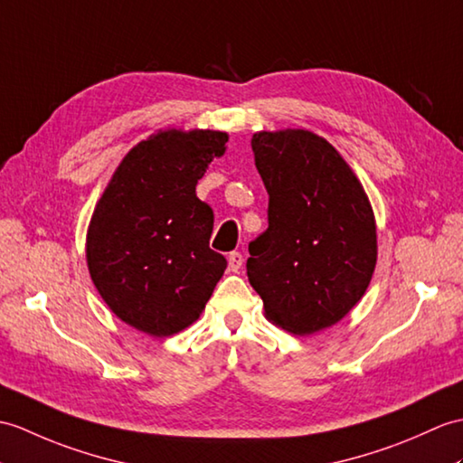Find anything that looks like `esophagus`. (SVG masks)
<instances>
[{"label":"esophagus","mask_w":463,"mask_h":463,"mask_svg":"<svg viewBox=\"0 0 463 463\" xmlns=\"http://www.w3.org/2000/svg\"><path fill=\"white\" fill-rule=\"evenodd\" d=\"M244 264V256L241 252H231L229 254V268L232 272H239Z\"/></svg>","instance_id":"obj_1"}]
</instances>
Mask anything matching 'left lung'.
Wrapping results in <instances>:
<instances>
[{
	"mask_svg": "<svg viewBox=\"0 0 463 463\" xmlns=\"http://www.w3.org/2000/svg\"><path fill=\"white\" fill-rule=\"evenodd\" d=\"M270 195L268 229L249 244L264 316L294 335L335 326L367 292L377 222L359 177L326 137L302 128L252 136Z\"/></svg>",
	"mask_w": 463,
	"mask_h": 463,
	"instance_id": "1",
	"label": "left lung"
}]
</instances>
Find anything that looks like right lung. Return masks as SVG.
Segmentation results:
<instances>
[{
  "label": "right lung",
  "mask_w": 463,
  "mask_h": 463,
  "mask_svg": "<svg viewBox=\"0 0 463 463\" xmlns=\"http://www.w3.org/2000/svg\"><path fill=\"white\" fill-rule=\"evenodd\" d=\"M219 130H157L124 156L86 232V264L104 304L152 337L189 327L227 260L209 249L213 211L197 193L227 152Z\"/></svg>",
  "instance_id": "right-lung-1"
}]
</instances>
